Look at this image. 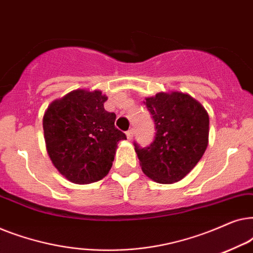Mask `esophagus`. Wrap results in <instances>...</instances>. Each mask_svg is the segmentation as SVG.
Segmentation results:
<instances>
[{"label": "esophagus", "instance_id": "obj_1", "mask_svg": "<svg viewBox=\"0 0 253 253\" xmlns=\"http://www.w3.org/2000/svg\"><path fill=\"white\" fill-rule=\"evenodd\" d=\"M133 134H134V129H130V130L126 131V137H127V139H129V140L132 139Z\"/></svg>", "mask_w": 253, "mask_h": 253}]
</instances>
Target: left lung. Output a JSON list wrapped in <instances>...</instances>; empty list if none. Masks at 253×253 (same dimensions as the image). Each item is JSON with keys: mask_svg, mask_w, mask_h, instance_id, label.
Returning <instances> with one entry per match:
<instances>
[{"mask_svg": "<svg viewBox=\"0 0 253 253\" xmlns=\"http://www.w3.org/2000/svg\"><path fill=\"white\" fill-rule=\"evenodd\" d=\"M145 100L157 132L146 147L133 143L141 169L158 183L178 182L205 153L209 114L197 100L181 92H161Z\"/></svg>", "mask_w": 253, "mask_h": 253, "instance_id": "8db88e82", "label": "left lung"}]
</instances>
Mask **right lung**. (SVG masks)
Listing matches in <instances>:
<instances>
[{
  "instance_id": "obj_1",
  "label": "right lung",
  "mask_w": 253,
  "mask_h": 253,
  "mask_svg": "<svg viewBox=\"0 0 253 253\" xmlns=\"http://www.w3.org/2000/svg\"><path fill=\"white\" fill-rule=\"evenodd\" d=\"M100 91L77 89L48 107L43 133L48 155L69 181L88 184L105 177L126 133L115 126V113L105 110Z\"/></svg>"
}]
</instances>
